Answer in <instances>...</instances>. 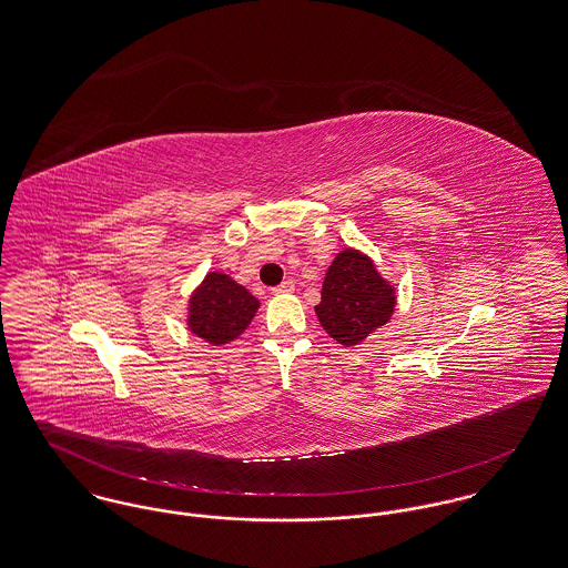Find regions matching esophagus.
Instances as JSON below:
<instances>
[{
  "mask_svg": "<svg viewBox=\"0 0 568 568\" xmlns=\"http://www.w3.org/2000/svg\"><path fill=\"white\" fill-rule=\"evenodd\" d=\"M294 292V281H283L281 285H276L274 290H272V294H292Z\"/></svg>",
  "mask_w": 568,
  "mask_h": 568,
  "instance_id": "esophagus-1",
  "label": "esophagus"
}]
</instances>
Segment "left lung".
I'll return each instance as SVG.
<instances>
[{"label":"left lung","mask_w":568,"mask_h":568,"mask_svg":"<svg viewBox=\"0 0 568 568\" xmlns=\"http://www.w3.org/2000/svg\"><path fill=\"white\" fill-rule=\"evenodd\" d=\"M397 292L382 278L373 260L356 248L334 257L315 306L322 328L336 343L352 347L382 328L395 313Z\"/></svg>","instance_id":"left-lung-1"}]
</instances>
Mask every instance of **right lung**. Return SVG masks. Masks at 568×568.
<instances>
[{
  "label": "right lung",
  "mask_w": 568,
  "mask_h": 568,
  "mask_svg": "<svg viewBox=\"0 0 568 568\" xmlns=\"http://www.w3.org/2000/svg\"><path fill=\"white\" fill-rule=\"evenodd\" d=\"M260 308V301L232 276L210 272L189 301L186 324L212 345H225L246 331Z\"/></svg>",
  "instance_id": "right-lung-1"
}]
</instances>
